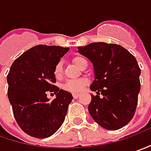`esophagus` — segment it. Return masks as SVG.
Wrapping results in <instances>:
<instances>
[{
  "instance_id": "34e87169",
  "label": "esophagus",
  "mask_w": 151,
  "mask_h": 151,
  "mask_svg": "<svg viewBox=\"0 0 151 151\" xmlns=\"http://www.w3.org/2000/svg\"><path fill=\"white\" fill-rule=\"evenodd\" d=\"M79 94H76V93H74V94H73V98L74 99H78V97H79Z\"/></svg>"
}]
</instances>
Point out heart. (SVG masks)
<instances>
[{"label":"heart","instance_id":"heart-1","mask_svg":"<svg viewBox=\"0 0 151 151\" xmlns=\"http://www.w3.org/2000/svg\"><path fill=\"white\" fill-rule=\"evenodd\" d=\"M73 63L76 65L82 68L84 66L88 65L87 60L81 56H77L73 57ZM54 75L56 78H61L63 75V63L59 62L56 65L54 68ZM88 83V80L86 78H79V79H73V80H68L63 85V88L72 93H78L82 91L83 87Z\"/></svg>","mask_w":151,"mask_h":151}]
</instances>
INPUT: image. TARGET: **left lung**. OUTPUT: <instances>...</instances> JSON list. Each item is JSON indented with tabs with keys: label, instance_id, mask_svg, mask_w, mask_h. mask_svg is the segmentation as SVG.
<instances>
[{
	"label": "left lung",
	"instance_id": "8db88e82",
	"mask_svg": "<svg viewBox=\"0 0 151 151\" xmlns=\"http://www.w3.org/2000/svg\"><path fill=\"white\" fill-rule=\"evenodd\" d=\"M78 52L93 63L95 80L88 112L102 128L116 130L134 117L140 91V68L128 50L116 44L90 43Z\"/></svg>",
	"mask_w": 151,
	"mask_h": 151
}]
</instances>
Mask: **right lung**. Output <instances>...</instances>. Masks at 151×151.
I'll use <instances>...</instances> for the list:
<instances>
[{
  "mask_svg": "<svg viewBox=\"0 0 151 151\" xmlns=\"http://www.w3.org/2000/svg\"><path fill=\"white\" fill-rule=\"evenodd\" d=\"M68 50L40 45L25 51L11 66L8 100L18 126L32 137L48 138L64 122L73 95L54 85V68ZM48 92L57 95L54 100L47 97Z\"/></svg>",
  "mask_w": 151,
  "mask_h": 151,
  "instance_id": "right-lung-1",
  "label": "right lung"
}]
</instances>
